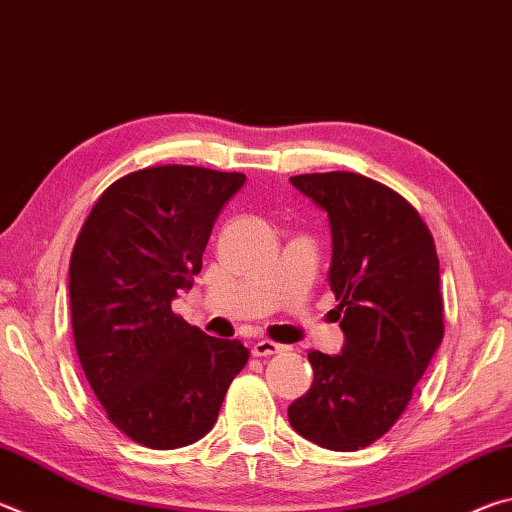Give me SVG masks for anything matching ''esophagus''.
Returning a JSON list of instances; mask_svg holds the SVG:
<instances>
[{"label": "esophagus", "instance_id": "obj_1", "mask_svg": "<svg viewBox=\"0 0 512 512\" xmlns=\"http://www.w3.org/2000/svg\"><path fill=\"white\" fill-rule=\"evenodd\" d=\"M282 350H284V345L264 339V341H257L253 345V357H271V354H277V352H282Z\"/></svg>", "mask_w": 512, "mask_h": 512}]
</instances>
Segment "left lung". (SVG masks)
<instances>
[{
	"mask_svg": "<svg viewBox=\"0 0 512 512\" xmlns=\"http://www.w3.org/2000/svg\"><path fill=\"white\" fill-rule=\"evenodd\" d=\"M289 180L327 212L329 287L345 334L341 354L309 352L314 384L289 422L311 443L354 452L400 420L443 341L436 246L415 207L377 180L352 171Z\"/></svg>",
	"mask_w": 512,
	"mask_h": 512,
	"instance_id": "left-lung-1",
	"label": "left lung"
}]
</instances>
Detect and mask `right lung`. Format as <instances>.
<instances>
[{
	"label": "right lung",
	"instance_id": "add662e5",
	"mask_svg": "<svg viewBox=\"0 0 512 512\" xmlns=\"http://www.w3.org/2000/svg\"><path fill=\"white\" fill-rule=\"evenodd\" d=\"M244 173L162 164L128 173L94 203L69 259L76 352L108 420L144 447L176 449L214 427L241 341L173 314L201 273L216 216Z\"/></svg>",
	"mask_w": 512,
	"mask_h": 512
}]
</instances>
